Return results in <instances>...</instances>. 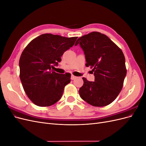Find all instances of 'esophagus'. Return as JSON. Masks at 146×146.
Wrapping results in <instances>:
<instances>
[{"label": "esophagus", "instance_id": "34e87169", "mask_svg": "<svg viewBox=\"0 0 146 146\" xmlns=\"http://www.w3.org/2000/svg\"><path fill=\"white\" fill-rule=\"evenodd\" d=\"M77 78V77H76V76H71V80H74V79H76Z\"/></svg>", "mask_w": 146, "mask_h": 146}]
</instances>
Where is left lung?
Wrapping results in <instances>:
<instances>
[{
	"label": "left lung",
	"mask_w": 146,
	"mask_h": 146,
	"mask_svg": "<svg viewBox=\"0 0 146 146\" xmlns=\"http://www.w3.org/2000/svg\"><path fill=\"white\" fill-rule=\"evenodd\" d=\"M85 55L86 66L92 69L94 82L83 77L79 90L81 98L94 107L107 106L116 99L127 74L125 56L121 49L105 35L93 32L79 38Z\"/></svg>",
	"instance_id": "obj_1"
}]
</instances>
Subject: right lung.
Here are the masks:
<instances>
[{"mask_svg": "<svg viewBox=\"0 0 146 146\" xmlns=\"http://www.w3.org/2000/svg\"><path fill=\"white\" fill-rule=\"evenodd\" d=\"M77 39L45 33L24 48L19 63L20 79L26 94L36 105L48 107L61 99L64 86L70 82V74H60L51 68L58 65Z\"/></svg>", "mask_w": 146, "mask_h": 146, "instance_id": "obj_1", "label": "right lung"}]
</instances>
